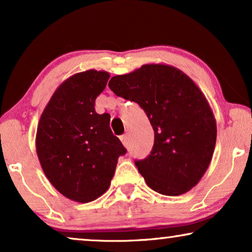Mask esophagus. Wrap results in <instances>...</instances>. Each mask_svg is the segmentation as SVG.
Wrapping results in <instances>:
<instances>
[{"instance_id": "34e87169", "label": "esophagus", "mask_w": 252, "mask_h": 252, "mask_svg": "<svg viewBox=\"0 0 252 252\" xmlns=\"http://www.w3.org/2000/svg\"><path fill=\"white\" fill-rule=\"evenodd\" d=\"M120 141H122L123 144H124V146H125V147L128 146V136H127L126 134H124V135L120 136Z\"/></svg>"}]
</instances>
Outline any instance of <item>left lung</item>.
<instances>
[{
	"instance_id": "8db88e82",
	"label": "left lung",
	"mask_w": 252,
	"mask_h": 252,
	"mask_svg": "<svg viewBox=\"0 0 252 252\" xmlns=\"http://www.w3.org/2000/svg\"><path fill=\"white\" fill-rule=\"evenodd\" d=\"M109 87L136 102L154 128L150 155L135 160L147 185L166 196L190 190L208 170L217 139L216 119L195 82L170 65L147 64L112 77Z\"/></svg>"
}]
</instances>
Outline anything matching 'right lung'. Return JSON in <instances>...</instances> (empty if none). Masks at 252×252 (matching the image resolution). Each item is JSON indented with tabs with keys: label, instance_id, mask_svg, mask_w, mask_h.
<instances>
[{
	"label": "right lung",
	"instance_id": "right-lung-1",
	"mask_svg": "<svg viewBox=\"0 0 252 252\" xmlns=\"http://www.w3.org/2000/svg\"><path fill=\"white\" fill-rule=\"evenodd\" d=\"M110 74L88 70L56 89L41 115L36 154L51 185L65 197L88 203L108 190L125 147L110 128V115L95 111V99Z\"/></svg>",
	"mask_w": 252,
	"mask_h": 252
}]
</instances>
